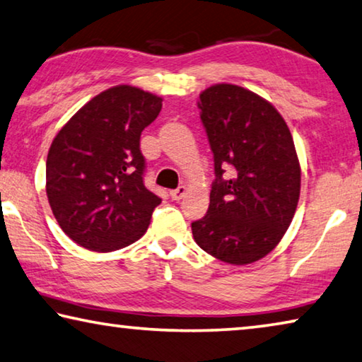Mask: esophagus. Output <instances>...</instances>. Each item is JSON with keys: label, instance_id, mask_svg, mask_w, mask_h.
<instances>
[{"label": "esophagus", "instance_id": "1", "mask_svg": "<svg viewBox=\"0 0 362 362\" xmlns=\"http://www.w3.org/2000/svg\"><path fill=\"white\" fill-rule=\"evenodd\" d=\"M185 193H187V187L180 185L179 188H175V190L170 192V198L174 199V202H179V199H182L183 197H185Z\"/></svg>", "mask_w": 362, "mask_h": 362}]
</instances>
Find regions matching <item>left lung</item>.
<instances>
[{
  "label": "left lung",
  "instance_id": "left-lung-1",
  "mask_svg": "<svg viewBox=\"0 0 362 362\" xmlns=\"http://www.w3.org/2000/svg\"><path fill=\"white\" fill-rule=\"evenodd\" d=\"M198 107L216 179L193 238L223 262L251 264L279 245L295 216L301 169L293 139L271 103L238 85H212Z\"/></svg>",
  "mask_w": 362,
  "mask_h": 362
}]
</instances>
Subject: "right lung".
I'll return each mask as SVG.
<instances>
[{"label":"right lung","mask_w":362,"mask_h":362,"mask_svg":"<svg viewBox=\"0 0 362 362\" xmlns=\"http://www.w3.org/2000/svg\"><path fill=\"white\" fill-rule=\"evenodd\" d=\"M160 107L159 96L117 85L57 132L47 159V194L62 232L77 245L107 253L146 232L160 198L143 180L140 135Z\"/></svg>","instance_id":"right-lung-1"}]
</instances>
